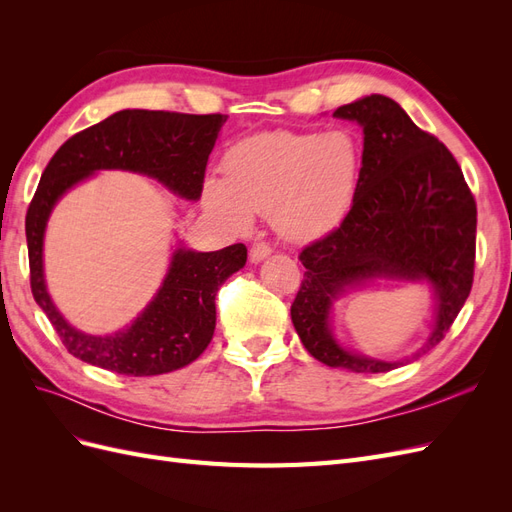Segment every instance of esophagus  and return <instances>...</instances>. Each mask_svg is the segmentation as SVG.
<instances>
[{
    "mask_svg": "<svg viewBox=\"0 0 512 512\" xmlns=\"http://www.w3.org/2000/svg\"><path fill=\"white\" fill-rule=\"evenodd\" d=\"M269 254H271V245L265 243V241H258V243H254V245L250 247V260H252V262L265 260Z\"/></svg>",
    "mask_w": 512,
    "mask_h": 512,
    "instance_id": "obj_1",
    "label": "esophagus"
}]
</instances>
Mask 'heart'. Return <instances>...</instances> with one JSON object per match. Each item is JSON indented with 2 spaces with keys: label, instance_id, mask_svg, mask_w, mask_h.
<instances>
[{
  "label": "heart",
  "instance_id": "obj_1",
  "mask_svg": "<svg viewBox=\"0 0 512 512\" xmlns=\"http://www.w3.org/2000/svg\"><path fill=\"white\" fill-rule=\"evenodd\" d=\"M361 170L363 147L346 130L260 132L228 149L224 179L205 183L203 203L232 230H247L260 213L282 237L309 243L348 218Z\"/></svg>",
  "mask_w": 512,
  "mask_h": 512
}]
</instances>
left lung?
I'll list each match as a JSON object with an SVG mask.
<instances>
[{
	"mask_svg": "<svg viewBox=\"0 0 512 512\" xmlns=\"http://www.w3.org/2000/svg\"><path fill=\"white\" fill-rule=\"evenodd\" d=\"M333 117L363 128L359 190L339 228L299 254L305 273L290 316L320 363L380 374L404 361L369 359L339 346L329 327L333 301L378 277L425 280L436 294V322L412 359L438 346L472 290L476 203L453 153L395 100L371 94L339 106Z\"/></svg>",
	"mask_w": 512,
	"mask_h": 512,
	"instance_id": "1",
	"label": "left lung"
}]
</instances>
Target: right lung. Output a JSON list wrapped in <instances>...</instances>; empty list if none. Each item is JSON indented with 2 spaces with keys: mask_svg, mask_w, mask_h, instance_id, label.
I'll use <instances>...</instances> for the list:
<instances>
[{
  "mask_svg": "<svg viewBox=\"0 0 512 512\" xmlns=\"http://www.w3.org/2000/svg\"><path fill=\"white\" fill-rule=\"evenodd\" d=\"M226 115H188L128 108L96 123L61 145L46 164L25 215L29 282L36 303L51 320L61 344L85 363L123 376H158L190 365L215 331V292L243 269V243L218 252L179 247L153 301L128 329L113 335L76 331L53 305L44 284L42 243L46 220L72 185L104 168L130 170L158 179L188 200L203 192L205 168Z\"/></svg>",
  "mask_w": 512,
  "mask_h": 512,
  "instance_id": "right-lung-1",
  "label": "right lung"
}]
</instances>
